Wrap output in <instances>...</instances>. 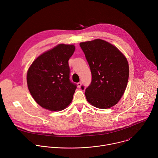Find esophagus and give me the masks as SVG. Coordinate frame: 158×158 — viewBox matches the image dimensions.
Masks as SVG:
<instances>
[{"instance_id": "obj_1", "label": "esophagus", "mask_w": 158, "mask_h": 158, "mask_svg": "<svg viewBox=\"0 0 158 158\" xmlns=\"http://www.w3.org/2000/svg\"><path fill=\"white\" fill-rule=\"evenodd\" d=\"M81 85H82V82H79L77 83V86H78L79 87H81Z\"/></svg>"}]
</instances>
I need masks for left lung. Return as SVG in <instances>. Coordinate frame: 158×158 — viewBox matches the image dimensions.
Segmentation results:
<instances>
[{
	"instance_id": "obj_1",
	"label": "left lung",
	"mask_w": 158,
	"mask_h": 158,
	"mask_svg": "<svg viewBox=\"0 0 158 158\" xmlns=\"http://www.w3.org/2000/svg\"><path fill=\"white\" fill-rule=\"evenodd\" d=\"M80 46L92 74L91 83L85 92L87 101L99 109L114 106L127 85L129 71L126 57L114 45L100 39L81 42Z\"/></svg>"
}]
</instances>
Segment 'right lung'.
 Listing matches in <instances>:
<instances>
[{
  "instance_id": "right-lung-1",
  "label": "right lung",
  "mask_w": 158,
  "mask_h": 158,
  "mask_svg": "<svg viewBox=\"0 0 158 158\" xmlns=\"http://www.w3.org/2000/svg\"><path fill=\"white\" fill-rule=\"evenodd\" d=\"M74 51V45L59 44L40 54L29 67V91L42 107L59 111L72 102L77 87L69 80L68 60Z\"/></svg>"
}]
</instances>
